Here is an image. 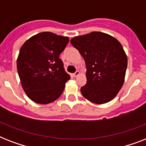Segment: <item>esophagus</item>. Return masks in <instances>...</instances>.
I'll list each match as a JSON object with an SVG mask.
<instances>
[{"label": "esophagus", "mask_w": 146, "mask_h": 146, "mask_svg": "<svg viewBox=\"0 0 146 146\" xmlns=\"http://www.w3.org/2000/svg\"><path fill=\"white\" fill-rule=\"evenodd\" d=\"M80 71H76V73H73V76H74V77H76V76H78L80 75Z\"/></svg>", "instance_id": "34e87169"}]
</instances>
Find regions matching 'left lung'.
<instances>
[{
	"instance_id": "8db88e82",
	"label": "left lung",
	"mask_w": 146,
	"mask_h": 146,
	"mask_svg": "<svg viewBox=\"0 0 146 146\" xmlns=\"http://www.w3.org/2000/svg\"><path fill=\"white\" fill-rule=\"evenodd\" d=\"M70 43L86 65V84L81 93L89 102L104 104L115 98L124 82L127 57L115 38L101 32L76 36Z\"/></svg>"
}]
</instances>
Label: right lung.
I'll return each mask as SVG.
<instances>
[{
    "instance_id": "right-lung-1",
    "label": "right lung",
    "mask_w": 146,
    "mask_h": 146,
    "mask_svg": "<svg viewBox=\"0 0 146 146\" xmlns=\"http://www.w3.org/2000/svg\"><path fill=\"white\" fill-rule=\"evenodd\" d=\"M68 42V37L44 32L29 38L19 50L17 66L22 87L35 103H51L64 92L70 76L59 57Z\"/></svg>"
}]
</instances>
